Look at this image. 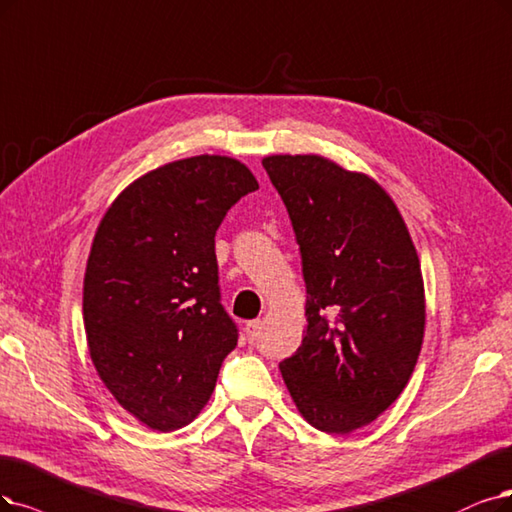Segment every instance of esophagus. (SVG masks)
<instances>
[{
	"mask_svg": "<svg viewBox=\"0 0 512 512\" xmlns=\"http://www.w3.org/2000/svg\"><path fill=\"white\" fill-rule=\"evenodd\" d=\"M261 320H249V323H246V327H244V333H246V339H249V342H255V339L259 337V333H261Z\"/></svg>",
	"mask_w": 512,
	"mask_h": 512,
	"instance_id": "34e87169",
	"label": "esophagus"
}]
</instances>
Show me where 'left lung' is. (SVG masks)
<instances>
[{
  "label": "left lung",
  "instance_id": "obj_1",
  "mask_svg": "<svg viewBox=\"0 0 512 512\" xmlns=\"http://www.w3.org/2000/svg\"><path fill=\"white\" fill-rule=\"evenodd\" d=\"M306 280L304 342L280 363L291 399L314 428L348 434L403 392L426 325L418 251L399 208L365 173L329 158L268 156Z\"/></svg>",
  "mask_w": 512,
  "mask_h": 512
}]
</instances>
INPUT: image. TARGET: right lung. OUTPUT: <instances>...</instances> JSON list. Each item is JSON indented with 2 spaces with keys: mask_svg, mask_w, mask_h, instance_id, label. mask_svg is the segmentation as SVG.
Instances as JSON below:
<instances>
[{
  "mask_svg": "<svg viewBox=\"0 0 512 512\" xmlns=\"http://www.w3.org/2000/svg\"><path fill=\"white\" fill-rule=\"evenodd\" d=\"M257 179L227 156L168 162L132 181L103 215L84 274L92 365L151 430L194 422L238 344L221 306L215 234Z\"/></svg>",
  "mask_w": 512,
  "mask_h": 512,
  "instance_id": "right-lung-1",
  "label": "right lung"
}]
</instances>
